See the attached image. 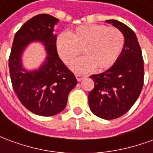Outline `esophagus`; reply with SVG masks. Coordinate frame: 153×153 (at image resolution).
Listing matches in <instances>:
<instances>
[{
	"mask_svg": "<svg viewBox=\"0 0 153 153\" xmlns=\"http://www.w3.org/2000/svg\"><path fill=\"white\" fill-rule=\"evenodd\" d=\"M84 78H86V75H83V74H76V79L79 82H80L81 80H83Z\"/></svg>",
	"mask_w": 153,
	"mask_h": 153,
	"instance_id": "34e87169",
	"label": "esophagus"
}]
</instances>
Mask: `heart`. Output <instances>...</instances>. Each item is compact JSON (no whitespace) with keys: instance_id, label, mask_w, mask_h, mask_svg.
Here are the masks:
<instances>
[{"instance_id":"b5f03b06","label":"heart","mask_w":153,"mask_h":153,"mask_svg":"<svg viewBox=\"0 0 153 153\" xmlns=\"http://www.w3.org/2000/svg\"><path fill=\"white\" fill-rule=\"evenodd\" d=\"M124 35L118 28L102 25L80 26L69 34H61L57 40V50L61 59L71 65L82 52L84 57L78 60L74 69L86 72L93 67L97 70L108 69L121 52Z\"/></svg>"}]
</instances>
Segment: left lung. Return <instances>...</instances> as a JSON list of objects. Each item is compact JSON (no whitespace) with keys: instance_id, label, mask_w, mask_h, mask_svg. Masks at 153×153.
<instances>
[{"instance_id":"1","label":"left lung","mask_w":153,"mask_h":153,"mask_svg":"<svg viewBox=\"0 0 153 153\" xmlns=\"http://www.w3.org/2000/svg\"><path fill=\"white\" fill-rule=\"evenodd\" d=\"M106 22L121 32L125 44L121 54L109 70L90 76L94 88L88 94V104L94 115L113 120L125 115L138 99L143 86L144 67L134 32L115 19Z\"/></svg>"}]
</instances>
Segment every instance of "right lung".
<instances>
[{"label":"right lung","instance_id":"1","mask_svg":"<svg viewBox=\"0 0 153 153\" xmlns=\"http://www.w3.org/2000/svg\"><path fill=\"white\" fill-rule=\"evenodd\" d=\"M58 21L47 14L30 19L16 32L9 57L10 75L15 94L25 108L41 116H52L62 111L69 93L77 84L74 74L57 53L53 28ZM34 40L44 43L47 59L38 70L26 71L22 67V53L24 47Z\"/></svg>","mask_w":153,"mask_h":153}]
</instances>
